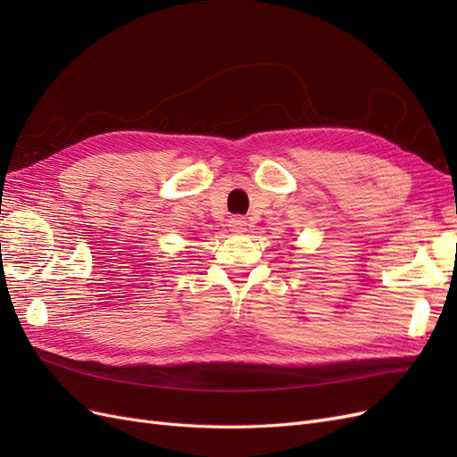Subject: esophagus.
Returning a JSON list of instances; mask_svg holds the SVG:
<instances>
[{"label":"esophagus","mask_w":457,"mask_h":457,"mask_svg":"<svg viewBox=\"0 0 457 457\" xmlns=\"http://www.w3.org/2000/svg\"><path fill=\"white\" fill-rule=\"evenodd\" d=\"M228 227L234 234H244V232H247V220H245V217L237 215L228 220Z\"/></svg>","instance_id":"obj_1"}]
</instances>
